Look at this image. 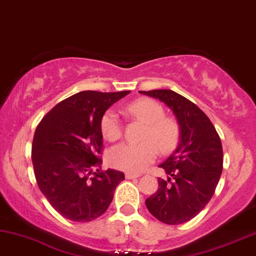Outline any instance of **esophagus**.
I'll return each mask as SVG.
<instances>
[{
	"mask_svg": "<svg viewBox=\"0 0 256 256\" xmlns=\"http://www.w3.org/2000/svg\"><path fill=\"white\" fill-rule=\"evenodd\" d=\"M139 174H134V173H130V172H128V173H125V178L126 179H136V178H139Z\"/></svg>",
	"mask_w": 256,
	"mask_h": 256,
	"instance_id": "1",
	"label": "esophagus"
}]
</instances>
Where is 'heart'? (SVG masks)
I'll return each mask as SVG.
<instances>
[{
	"mask_svg": "<svg viewBox=\"0 0 256 256\" xmlns=\"http://www.w3.org/2000/svg\"><path fill=\"white\" fill-rule=\"evenodd\" d=\"M126 112L140 119L148 128L145 130V142L140 144L120 142L111 148L108 162L111 166L130 173H139L156 159L158 146L160 151L168 153L176 148L179 139V125L174 119L165 117V110L152 100H139L128 105ZM102 134L108 140L114 142L122 137V126L118 114L108 110L102 119Z\"/></svg>",
	"mask_w": 256,
	"mask_h": 256,
	"instance_id": "obj_1",
	"label": "heart"
}]
</instances>
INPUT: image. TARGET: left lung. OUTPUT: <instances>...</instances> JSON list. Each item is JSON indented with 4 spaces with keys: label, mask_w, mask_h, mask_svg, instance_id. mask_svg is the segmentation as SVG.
<instances>
[{
    "label": "left lung",
    "mask_w": 256,
    "mask_h": 256,
    "mask_svg": "<svg viewBox=\"0 0 256 256\" xmlns=\"http://www.w3.org/2000/svg\"><path fill=\"white\" fill-rule=\"evenodd\" d=\"M171 108L179 125V142L164 160L168 180L145 200L153 216L168 224H180L204 210L222 172V145L210 118L196 104L172 90L139 91Z\"/></svg>",
    "instance_id": "left-lung-1"
}]
</instances>
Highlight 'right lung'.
Masks as SVG:
<instances>
[{
    "label": "right lung",
    "instance_id": "right-lung-1",
    "mask_svg": "<svg viewBox=\"0 0 256 256\" xmlns=\"http://www.w3.org/2000/svg\"><path fill=\"white\" fill-rule=\"evenodd\" d=\"M128 94L82 91L57 104L37 126L32 150L37 185L66 219L76 222L97 219L124 180L122 172L100 171L103 160L98 154L103 148V116ZM94 167L98 168L94 172Z\"/></svg>",
    "mask_w": 256,
    "mask_h": 256
}]
</instances>
